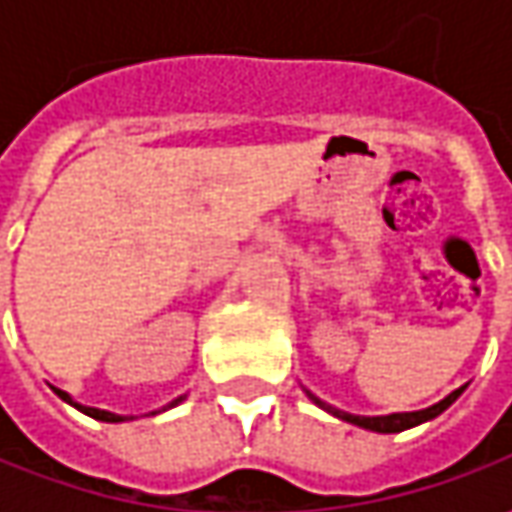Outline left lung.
Masks as SVG:
<instances>
[{
  "label": "left lung",
  "mask_w": 512,
  "mask_h": 512,
  "mask_svg": "<svg viewBox=\"0 0 512 512\" xmlns=\"http://www.w3.org/2000/svg\"><path fill=\"white\" fill-rule=\"evenodd\" d=\"M462 390L464 387L453 390L447 399H442L439 404H433V407H427V410H416V413H393V416H350V413H342V410H336V407H327V404L319 402L313 393H310V399L319 404V407L330 410L333 416H339V419H344V422H350V424H359V427H364V430H376V433H399V430L416 427V424L427 422V419H436L439 413H444L450 404L462 396Z\"/></svg>",
  "instance_id": "obj_1"
}]
</instances>
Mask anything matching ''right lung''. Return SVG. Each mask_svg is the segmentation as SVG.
I'll use <instances>...</instances> for the list:
<instances>
[{"mask_svg": "<svg viewBox=\"0 0 512 512\" xmlns=\"http://www.w3.org/2000/svg\"><path fill=\"white\" fill-rule=\"evenodd\" d=\"M56 393H59V396H62V399H65V402H68V404H73V402H70L68 393H62V390H56ZM179 402H182V399H176V402H173V404H179ZM73 407H79V410H82L85 416H90V419H99V422H122V416H113V413H105V410H96V407H82V404H73Z\"/></svg>", "mask_w": 512, "mask_h": 512, "instance_id": "right-lung-1", "label": "right lung"}]
</instances>
